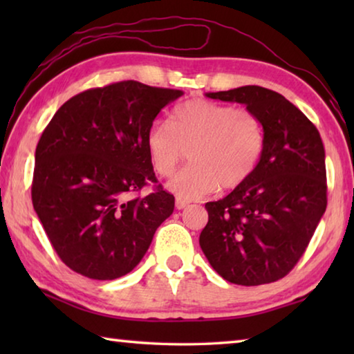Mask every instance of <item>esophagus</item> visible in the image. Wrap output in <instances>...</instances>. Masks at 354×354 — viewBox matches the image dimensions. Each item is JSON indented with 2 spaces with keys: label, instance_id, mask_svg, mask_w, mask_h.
Here are the masks:
<instances>
[{
  "label": "esophagus",
  "instance_id": "esophagus-1",
  "mask_svg": "<svg viewBox=\"0 0 354 354\" xmlns=\"http://www.w3.org/2000/svg\"><path fill=\"white\" fill-rule=\"evenodd\" d=\"M189 206V201H185L183 198H176V209H184Z\"/></svg>",
  "mask_w": 354,
  "mask_h": 354
}]
</instances>
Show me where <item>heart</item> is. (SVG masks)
Listing matches in <instances>:
<instances>
[{
    "label": "heart",
    "mask_w": 354,
    "mask_h": 354,
    "mask_svg": "<svg viewBox=\"0 0 354 354\" xmlns=\"http://www.w3.org/2000/svg\"><path fill=\"white\" fill-rule=\"evenodd\" d=\"M145 143L160 176H170L189 149L192 162L169 187L179 198L196 200L218 187L236 189L253 175L266 148V128L247 107L196 98L176 106L170 123L149 124Z\"/></svg>",
    "instance_id": "b5f03b06"
}]
</instances>
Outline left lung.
I'll list each match as a JSON object with an SVG mask.
<instances>
[{"label": "left lung", "mask_w": 354, "mask_h": 354, "mask_svg": "<svg viewBox=\"0 0 354 354\" xmlns=\"http://www.w3.org/2000/svg\"><path fill=\"white\" fill-rule=\"evenodd\" d=\"M206 97L254 111L266 128V148L247 181L206 203L200 247L232 284L273 283L295 267L326 211L322 137L297 106L268 88L243 86Z\"/></svg>", "instance_id": "obj_1"}]
</instances>
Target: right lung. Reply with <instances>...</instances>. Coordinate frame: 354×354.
I'll return each mask as SVG.
<instances>
[{"instance_id":"right-lung-1","label":"right lung","mask_w":354,"mask_h":354,"mask_svg":"<svg viewBox=\"0 0 354 354\" xmlns=\"http://www.w3.org/2000/svg\"><path fill=\"white\" fill-rule=\"evenodd\" d=\"M183 91L113 82L75 95L48 123L35 148L34 211L65 266L107 281L145 256L175 196L158 183L145 137L162 107Z\"/></svg>"}]
</instances>
